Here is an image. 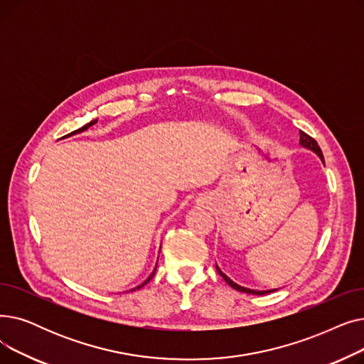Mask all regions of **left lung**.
<instances>
[{"instance_id":"left-lung-1","label":"left lung","mask_w":364,"mask_h":364,"mask_svg":"<svg viewBox=\"0 0 364 364\" xmlns=\"http://www.w3.org/2000/svg\"><path fill=\"white\" fill-rule=\"evenodd\" d=\"M299 145L302 146V148H305V149H309V151H313L314 154H317L318 155V159L323 161V164H324V159H323V152H321V149H320V146H318V144L313 139V137L311 136H308L305 132H302V130H299ZM216 269H218V272L222 275V279L227 282L232 289H235V290H238V291H243V293H250V295H267V293H269V291H274L275 289H271V290H253V289H247V287H243V286H240V284H237V283H234L230 277H227L225 275L220 269H219V267L216 265Z\"/></svg>"}]
</instances>
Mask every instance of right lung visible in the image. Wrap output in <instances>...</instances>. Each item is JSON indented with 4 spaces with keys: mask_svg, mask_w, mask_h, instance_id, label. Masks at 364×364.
Returning <instances> with one entry per match:
<instances>
[{
    "mask_svg": "<svg viewBox=\"0 0 364 364\" xmlns=\"http://www.w3.org/2000/svg\"><path fill=\"white\" fill-rule=\"evenodd\" d=\"M96 123H97V118H95V119H92V121H90V123H87V124H85V126H82V127H81V129H77V130H74V132H73V133H69V134H66V136H65V137H69V136H74V134H78V133H82V132H85V130H87V129H89V127H92V126H95V124H96ZM155 269H157V267H155V268H154V271H152V272H151V274H149V277H148V279H146V280H145V282H144V283H141V284H139V286H136V287H133V289H130V291H133V290H136V289H137V290H139V289H141V287H144V286H145V284H146V283H148V282H149V280H151V279H152V277H154V274H155Z\"/></svg>",
    "mask_w": 364,
    "mask_h": 364,
    "instance_id": "right-lung-1",
    "label": "right lung"
}]
</instances>
